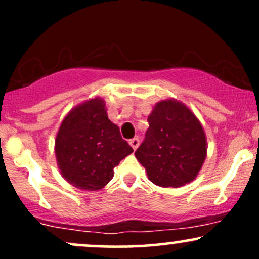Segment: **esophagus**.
Masks as SVG:
<instances>
[{"mask_svg": "<svg viewBox=\"0 0 259 259\" xmlns=\"http://www.w3.org/2000/svg\"><path fill=\"white\" fill-rule=\"evenodd\" d=\"M129 144H130V146L134 148V150H136V148H138L139 145H140V140H139V138H134V139L130 140Z\"/></svg>", "mask_w": 259, "mask_h": 259, "instance_id": "esophagus-1", "label": "esophagus"}]
</instances>
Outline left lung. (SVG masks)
Masks as SVG:
<instances>
[{
  "mask_svg": "<svg viewBox=\"0 0 259 259\" xmlns=\"http://www.w3.org/2000/svg\"><path fill=\"white\" fill-rule=\"evenodd\" d=\"M145 140L135 151L148 179L163 187H179L196 178L206 159L202 125L191 111L173 100L157 103Z\"/></svg>",
  "mask_w": 259,
  "mask_h": 259,
  "instance_id": "obj_1",
  "label": "left lung"
}]
</instances>
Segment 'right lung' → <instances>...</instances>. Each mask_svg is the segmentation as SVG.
<instances>
[{
  "mask_svg": "<svg viewBox=\"0 0 259 259\" xmlns=\"http://www.w3.org/2000/svg\"><path fill=\"white\" fill-rule=\"evenodd\" d=\"M105 107L101 99L75 107L62 121L56 138L61 173L78 189H102L112 180L114 167L133 152Z\"/></svg>",
  "mask_w": 259,
  "mask_h": 259,
  "instance_id": "1",
  "label": "right lung"
}]
</instances>
